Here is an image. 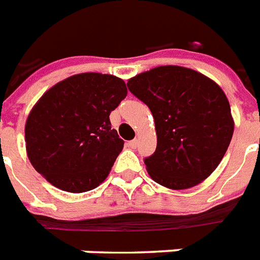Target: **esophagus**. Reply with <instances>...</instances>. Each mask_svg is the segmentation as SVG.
Listing matches in <instances>:
<instances>
[{
  "mask_svg": "<svg viewBox=\"0 0 260 260\" xmlns=\"http://www.w3.org/2000/svg\"><path fill=\"white\" fill-rule=\"evenodd\" d=\"M126 146L129 147V148H132V150H135V148L138 147V140H131V142L126 143Z\"/></svg>",
  "mask_w": 260,
  "mask_h": 260,
  "instance_id": "34e87169",
  "label": "esophagus"
}]
</instances>
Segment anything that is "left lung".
I'll list each match as a JSON object with an SVG mask.
<instances>
[{
	"label": "left lung",
	"mask_w": 260,
	"mask_h": 260,
	"mask_svg": "<svg viewBox=\"0 0 260 260\" xmlns=\"http://www.w3.org/2000/svg\"><path fill=\"white\" fill-rule=\"evenodd\" d=\"M129 91L155 120L156 150L144 159L150 177L169 189H189L216 170L234 135L225 94L212 79L179 66L131 78Z\"/></svg>",
	"instance_id": "left-lung-1"
}]
</instances>
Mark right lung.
<instances>
[{
  "mask_svg": "<svg viewBox=\"0 0 260 260\" xmlns=\"http://www.w3.org/2000/svg\"><path fill=\"white\" fill-rule=\"evenodd\" d=\"M125 97L122 79L98 73L73 75L46 91L25 124L35 170L64 191L95 189L124 147L109 114Z\"/></svg>",
  "mask_w": 260,
  "mask_h": 260,
  "instance_id": "obj_1",
  "label": "right lung"
}]
</instances>
